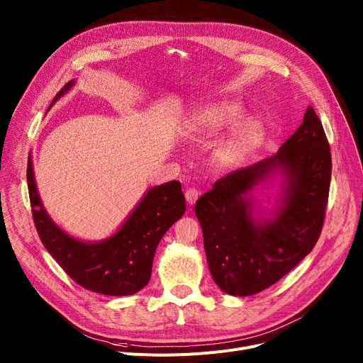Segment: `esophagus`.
I'll return each instance as SVG.
<instances>
[{"instance_id": "esophagus-1", "label": "esophagus", "mask_w": 363, "mask_h": 363, "mask_svg": "<svg viewBox=\"0 0 363 363\" xmlns=\"http://www.w3.org/2000/svg\"><path fill=\"white\" fill-rule=\"evenodd\" d=\"M184 198H186L189 205H194L198 201V198H199V191L196 189H194V187H190V189L186 190Z\"/></svg>"}]
</instances>
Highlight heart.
<instances>
[{
	"instance_id": "heart-1",
	"label": "heart",
	"mask_w": 363,
	"mask_h": 363,
	"mask_svg": "<svg viewBox=\"0 0 363 363\" xmlns=\"http://www.w3.org/2000/svg\"><path fill=\"white\" fill-rule=\"evenodd\" d=\"M243 108L233 101H208L190 111L183 132L189 139H205L217 136L228 127L230 129L218 142L214 158L221 167H234L243 162L259 146L264 138V125L257 118H239Z\"/></svg>"
}]
</instances>
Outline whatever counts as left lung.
<instances>
[{
    "label": "left lung",
    "instance_id": "8db88e82",
    "mask_svg": "<svg viewBox=\"0 0 363 363\" xmlns=\"http://www.w3.org/2000/svg\"><path fill=\"white\" fill-rule=\"evenodd\" d=\"M277 178L281 187L267 218L252 194ZM330 180V145L308 106L279 152L224 176L198 199L195 214L216 284L231 296H250L290 272L321 234Z\"/></svg>",
    "mask_w": 363,
    "mask_h": 363
}]
</instances>
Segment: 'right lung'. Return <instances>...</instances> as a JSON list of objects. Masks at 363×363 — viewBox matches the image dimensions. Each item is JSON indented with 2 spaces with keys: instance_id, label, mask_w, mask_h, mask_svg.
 Segmentation results:
<instances>
[{
  "instance_id": "1",
  "label": "right lung",
  "mask_w": 363,
  "mask_h": 363,
  "mask_svg": "<svg viewBox=\"0 0 363 363\" xmlns=\"http://www.w3.org/2000/svg\"><path fill=\"white\" fill-rule=\"evenodd\" d=\"M74 84L76 80H70L55 95L50 108ZM28 187L35 227L45 249L72 280L105 296H130L147 284L160 240L186 211L180 182H168L147 189L110 238L86 242L73 238L50 217L36 187L30 154Z\"/></svg>"
}]
</instances>
